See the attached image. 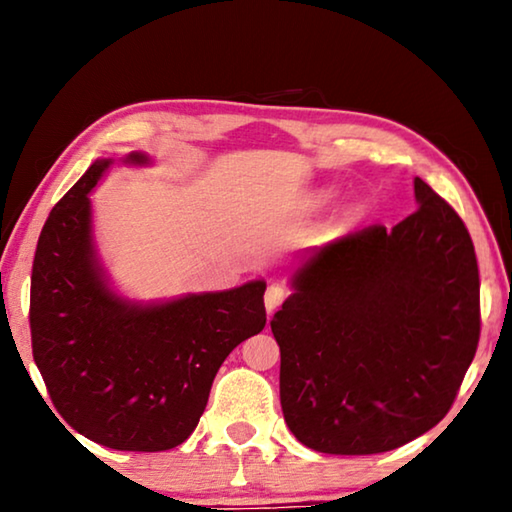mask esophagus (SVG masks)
I'll return each instance as SVG.
<instances>
[{"mask_svg": "<svg viewBox=\"0 0 512 512\" xmlns=\"http://www.w3.org/2000/svg\"><path fill=\"white\" fill-rule=\"evenodd\" d=\"M289 291L280 287V284H271V287L266 289V296H264V305H266V311L268 314H273V311L282 305L284 300H287Z\"/></svg>", "mask_w": 512, "mask_h": 512, "instance_id": "esophagus-1", "label": "esophagus"}]
</instances>
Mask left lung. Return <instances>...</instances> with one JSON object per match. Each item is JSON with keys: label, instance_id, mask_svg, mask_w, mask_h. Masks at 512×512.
Returning <instances> with one entry per match:
<instances>
[{"label": "left lung", "instance_id": "8db88e82", "mask_svg": "<svg viewBox=\"0 0 512 512\" xmlns=\"http://www.w3.org/2000/svg\"><path fill=\"white\" fill-rule=\"evenodd\" d=\"M418 210L311 248L271 320L280 402L302 445L391 452L445 418L479 345V266L452 207L413 180Z\"/></svg>", "mask_w": 512, "mask_h": 512}]
</instances>
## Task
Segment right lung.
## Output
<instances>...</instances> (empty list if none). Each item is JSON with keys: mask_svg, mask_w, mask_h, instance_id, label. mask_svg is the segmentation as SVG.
<instances>
[{"mask_svg": "<svg viewBox=\"0 0 512 512\" xmlns=\"http://www.w3.org/2000/svg\"><path fill=\"white\" fill-rule=\"evenodd\" d=\"M126 164L151 158L133 151ZM101 158L60 198L31 273V345L51 402L81 436L119 452H164L192 436L225 357L266 325L264 280L137 302L110 287L92 232Z\"/></svg>", "mask_w": 512, "mask_h": 512, "instance_id": "right-lung-1", "label": "right lung"}]
</instances>
